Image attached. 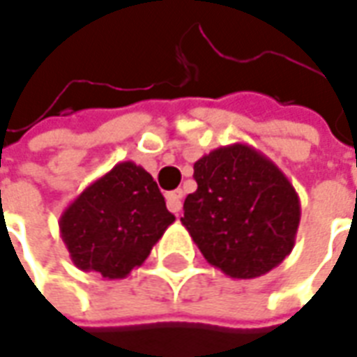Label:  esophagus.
<instances>
[{
    "instance_id": "esophagus-1",
    "label": "esophagus",
    "mask_w": 357,
    "mask_h": 357,
    "mask_svg": "<svg viewBox=\"0 0 357 357\" xmlns=\"http://www.w3.org/2000/svg\"><path fill=\"white\" fill-rule=\"evenodd\" d=\"M181 199H183V191L181 189H176V191H170L166 195V204L170 208V213L178 214L181 211Z\"/></svg>"
}]
</instances>
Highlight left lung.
<instances>
[{
    "instance_id": "obj_1",
    "label": "left lung",
    "mask_w": 357,
    "mask_h": 357,
    "mask_svg": "<svg viewBox=\"0 0 357 357\" xmlns=\"http://www.w3.org/2000/svg\"><path fill=\"white\" fill-rule=\"evenodd\" d=\"M197 191L181 224L203 257L230 278H257L290 255L300 197L282 170L243 143L220 146L193 166Z\"/></svg>"
}]
</instances>
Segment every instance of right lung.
<instances>
[{
  "label": "right lung",
  "mask_w": 357,
  "mask_h": 357,
  "mask_svg": "<svg viewBox=\"0 0 357 357\" xmlns=\"http://www.w3.org/2000/svg\"><path fill=\"white\" fill-rule=\"evenodd\" d=\"M174 220L153 176L129 160L92 181L67 206L59 231L75 266L116 280L143 265Z\"/></svg>",
  "instance_id": "add662e5"
}]
</instances>
